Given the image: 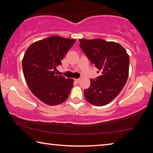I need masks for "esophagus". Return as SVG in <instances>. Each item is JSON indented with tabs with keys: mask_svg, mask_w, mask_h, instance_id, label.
I'll return each instance as SVG.
<instances>
[{
	"mask_svg": "<svg viewBox=\"0 0 153 153\" xmlns=\"http://www.w3.org/2000/svg\"><path fill=\"white\" fill-rule=\"evenodd\" d=\"M80 80H81V79H80V78L76 79H75V82H76V83H79L80 82Z\"/></svg>",
	"mask_w": 153,
	"mask_h": 153,
	"instance_id": "esophagus-1",
	"label": "esophagus"
}]
</instances>
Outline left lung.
<instances>
[{
	"instance_id": "1",
	"label": "left lung",
	"mask_w": 153,
	"mask_h": 153,
	"mask_svg": "<svg viewBox=\"0 0 153 153\" xmlns=\"http://www.w3.org/2000/svg\"><path fill=\"white\" fill-rule=\"evenodd\" d=\"M79 46L91 63L102 72L101 76L90 79V86L84 91L85 98L95 106L107 105L125 86L129 55L120 44L102 39H80Z\"/></svg>"
}]
</instances>
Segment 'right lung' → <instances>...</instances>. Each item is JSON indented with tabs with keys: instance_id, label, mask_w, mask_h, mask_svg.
Returning a JSON list of instances; mask_svg holds the SVG:
<instances>
[{
	"instance_id": "obj_1",
	"label": "right lung",
	"mask_w": 153,
	"mask_h": 153,
	"mask_svg": "<svg viewBox=\"0 0 153 153\" xmlns=\"http://www.w3.org/2000/svg\"><path fill=\"white\" fill-rule=\"evenodd\" d=\"M76 40L55 36L31 45L22 60L23 71L28 87L41 101L56 105L65 101L74 80L59 76L56 67Z\"/></svg>"
}]
</instances>
